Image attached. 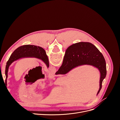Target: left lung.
Wrapping results in <instances>:
<instances>
[{
	"label": "left lung",
	"mask_w": 120,
	"mask_h": 120,
	"mask_svg": "<svg viewBox=\"0 0 120 120\" xmlns=\"http://www.w3.org/2000/svg\"><path fill=\"white\" fill-rule=\"evenodd\" d=\"M24 57H36L42 60L49 67L48 58L45 50L40 46L33 45H25L16 49L10 56L6 66L5 84L7 86L8 72L9 65L15 61Z\"/></svg>",
	"instance_id": "obj_1"
}]
</instances>
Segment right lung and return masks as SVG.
<instances>
[{
	"instance_id": "add662e5",
	"label": "right lung",
	"mask_w": 120,
	"mask_h": 120,
	"mask_svg": "<svg viewBox=\"0 0 120 120\" xmlns=\"http://www.w3.org/2000/svg\"><path fill=\"white\" fill-rule=\"evenodd\" d=\"M84 64L93 65L100 71L101 77L98 95L106 75V62L103 55L90 43L79 42L68 47L65 51L63 64L56 75H64L73 68Z\"/></svg>"
}]
</instances>
